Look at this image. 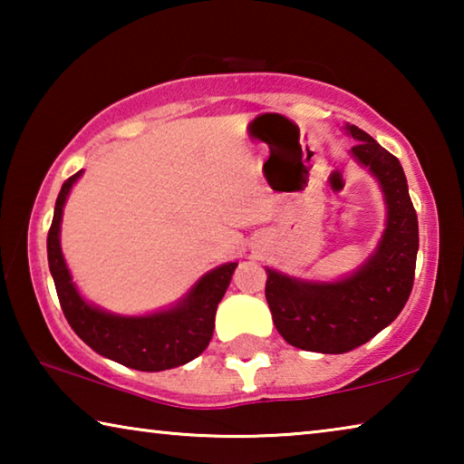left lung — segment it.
Instances as JSON below:
<instances>
[{"label":"left lung","mask_w":464,"mask_h":464,"mask_svg":"<svg viewBox=\"0 0 464 464\" xmlns=\"http://www.w3.org/2000/svg\"><path fill=\"white\" fill-rule=\"evenodd\" d=\"M345 132L358 143L350 155L381 186L387 223L376 249L356 272L321 282L266 268V301L274 325L295 348L343 354L366 343L397 319L413 288L418 257V215L401 163L354 124Z\"/></svg>","instance_id":"left-lung-1"}]
</instances>
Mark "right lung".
Returning a JSON list of instances; mask_svg holds the SVG:
<instances>
[{"label":"right lung","instance_id":"obj_1","mask_svg":"<svg viewBox=\"0 0 464 464\" xmlns=\"http://www.w3.org/2000/svg\"><path fill=\"white\" fill-rule=\"evenodd\" d=\"M82 174L83 169L63 184L46 237L51 276L69 325L100 356L135 371L160 372L190 362L207 350L213 337L217 307L227 293L237 262L223 264L204 274L168 309L147 315H116L96 307L80 295L61 251L63 207Z\"/></svg>","mask_w":464,"mask_h":464}]
</instances>
